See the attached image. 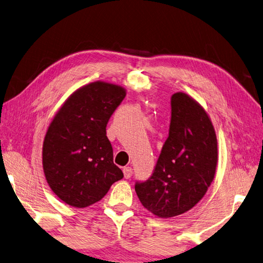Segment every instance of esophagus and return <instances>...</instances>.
I'll list each match as a JSON object with an SVG mask.
<instances>
[{"label":"esophagus","instance_id":"34e87169","mask_svg":"<svg viewBox=\"0 0 263 263\" xmlns=\"http://www.w3.org/2000/svg\"><path fill=\"white\" fill-rule=\"evenodd\" d=\"M122 171H124V176L125 178H130L132 175H133V169L130 167H125L124 169H122Z\"/></svg>","mask_w":263,"mask_h":263}]
</instances>
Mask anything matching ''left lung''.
Returning a JSON list of instances; mask_svg holds the SVG:
<instances>
[{
	"instance_id": "obj_1",
	"label": "left lung",
	"mask_w": 263,
	"mask_h": 263,
	"mask_svg": "<svg viewBox=\"0 0 263 263\" xmlns=\"http://www.w3.org/2000/svg\"><path fill=\"white\" fill-rule=\"evenodd\" d=\"M169 136L151 177L136 181L144 208L160 218L185 213L211 185L218 161L217 136L210 118L185 93L171 96Z\"/></svg>"
}]
</instances>
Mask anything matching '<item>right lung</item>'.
I'll use <instances>...</instances> for the list:
<instances>
[{
  "label": "right lung",
  "instance_id": "1",
  "mask_svg": "<svg viewBox=\"0 0 263 263\" xmlns=\"http://www.w3.org/2000/svg\"><path fill=\"white\" fill-rule=\"evenodd\" d=\"M125 96L118 85L88 84L64 102L51 122L43 144V169L51 190L67 204H94L124 177L114 163L106 125Z\"/></svg>",
  "mask_w": 263,
  "mask_h": 263
}]
</instances>
